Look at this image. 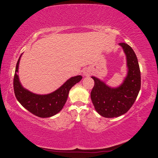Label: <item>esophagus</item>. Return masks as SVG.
I'll list each match as a JSON object with an SVG mask.
<instances>
[{"label": "esophagus", "instance_id": "34e87169", "mask_svg": "<svg viewBox=\"0 0 158 158\" xmlns=\"http://www.w3.org/2000/svg\"><path fill=\"white\" fill-rule=\"evenodd\" d=\"M83 74L85 77H89L91 74V70L89 69V68H85V69L83 71Z\"/></svg>", "mask_w": 158, "mask_h": 158}]
</instances>
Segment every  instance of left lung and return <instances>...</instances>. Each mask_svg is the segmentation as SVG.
<instances>
[{
	"mask_svg": "<svg viewBox=\"0 0 158 158\" xmlns=\"http://www.w3.org/2000/svg\"><path fill=\"white\" fill-rule=\"evenodd\" d=\"M127 56L128 74L122 84L117 88L109 87L98 78L92 77L94 85L90 93L96 111L106 118L121 116L133 105L141 87V74L135 53L125 43H120Z\"/></svg>",
	"mask_w": 158,
	"mask_h": 158,
	"instance_id": "obj_1",
	"label": "left lung"
}]
</instances>
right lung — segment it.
<instances>
[{
	"instance_id": "obj_1",
	"label": "right lung",
	"mask_w": 158,
	"mask_h": 158,
	"mask_svg": "<svg viewBox=\"0 0 158 158\" xmlns=\"http://www.w3.org/2000/svg\"><path fill=\"white\" fill-rule=\"evenodd\" d=\"M21 55L17 61L14 77V90L17 100L25 109L37 117L45 118L58 113L64 106L71 88L81 81L82 77L78 75L71 77L59 89L52 93L34 94L25 89L20 83L17 73Z\"/></svg>"
}]
</instances>
